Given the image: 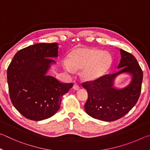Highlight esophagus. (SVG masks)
Segmentation results:
<instances>
[{
    "instance_id": "esophagus-1",
    "label": "esophagus",
    "mask_w": 150,
    "mask_h": 150,
    "mask_svg": "<svg viewBox=\"0 0 150 150\" xmlns=\"http://www.w3.org/2000/svg\"><path fill=\"white\" fill-rule=\"evenodd\" d=\"M73 89H75V90H76V91H77V90H79L80 88V87H79V85L78 84H77V83H75L74 85H73Z\"/></svg>"
}]
</instances>
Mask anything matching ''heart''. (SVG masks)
<instances>
[{
    "label": "heart",
    "instance_id": "b5f03b06",
    "mask_svg": "<svg viewBox=\"0 0 150 150\" xmlns=\"http://www.w3.org/2000/svg\"><path fill=\"white\" fill-rule=\"evenodd\" d=\"M112 57L107 52L93 48L81 47L73 50L69 60L63 63L65 69L69 73L82 69L81 76L85 81H95L105 74L110 67Z\"/></svg>",
    "mask_w": 150,
    "mask_h": 150
}]
</instances>
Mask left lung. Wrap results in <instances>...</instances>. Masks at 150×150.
<instances>
[{
  "label": "left lung",
  "mask_w": 150,
  "mask_h": 150,
  "mask_svg": "<svg viewBox=\"0 0 150 150\" xmlns=\"http://www.w3.org/2000/svg\"><path fill=\"white\" fill-rule=\"evenodd\" d=\"M121 59L118 72L103 75L95 81H86L82 86L88 93L85 110L88 115L98 120L111 122L124 116L136 105L139 97L143 72L133 55L120 49ZM123 72L133 77L131 84L118 90L113 87L114 78Z\"/></svg>",
  "instance_id": "1"
}]
</instances>
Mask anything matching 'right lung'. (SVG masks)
<instances>
[{"instance_id":"add662e5","label":"right lung","mask_w":150,"mask_h":150,"mask_svg":"<svg viewBox=\"0 0 150 150\" xmlns=\"http://www.w3.org/2000/svg\"><path fill=\"white\" fill-rule=\"evenodd\" d=\"M57 43H40L19 50L7 69L9 95L15 108L32 120H45L59 110L73 83H62L46 73L57 57Z\"/></svg>"}]
</instances>
